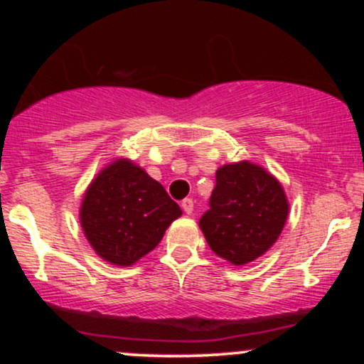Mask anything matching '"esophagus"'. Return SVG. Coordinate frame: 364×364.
<instances>
[{
    "instance_id": "1",
    "label": "esophagus",
    "mask_w": 364,
    "mask_h": 364,
    "mask_svg": "<svg viewBox=\"0 0 364 364\" xmlns=\"http://www.w3.org/2000/svg\"><path fill=\"white\" fill-rule=\"evenodd\" d=\"M181 208H183V210H185V214L190 215L191 212H193V200H191V198H185V200H183V202H181Z\"/></svg>"
}]
</instances>
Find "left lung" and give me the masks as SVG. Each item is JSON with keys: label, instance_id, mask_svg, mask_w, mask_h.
Returning <instances> with one entry per match:
<instances>
[{"label": "left lung", "instance_id": "8db88e82", "mask_svg": "<svg viewBox=\"0 0 364 364\" xmlns=\"http://www.w3.org/2000/svg\"><path fill=\"white\" fill-rule=\"evenodd\" d=\"M208 205L200 229L212 252L232 265L262 257L281 236L289 212L281 183L248 161L217 169Z\"/></svg>", "mask_w": 364, "mask_h": 364}]
</instances>
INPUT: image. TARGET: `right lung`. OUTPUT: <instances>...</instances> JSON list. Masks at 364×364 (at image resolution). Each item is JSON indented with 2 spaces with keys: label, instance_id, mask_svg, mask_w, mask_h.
Here are the masks:
<instances>
[{
  "label": "right lung",
  "instance_id": "add662e5",
  "mask_svg": "<svg viewBox=\"0 0 364 364\" xmlns=\"http://www.w3.org/2000/svg\"><path fill=\"white\" fill-rule=\"evenodd\" d=\"M181 214L161 183L128 159H118L87 188L80 224L102 260L129 267L161 243Z\"/></svg>",
  "mask_w": 364,
  "mask_h": 364
}]
</instances>
